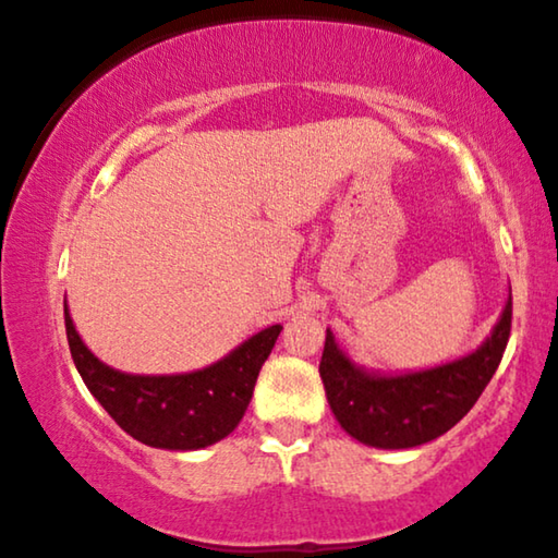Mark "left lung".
Segmentation results:
<instances>
[{
  "instance_id": "8db88e82",
  "label": "left lung",
  "mask_w": 558,
  "mask_h": 558,
  "mask_svg": "<svg viewBox=\"0 0 558 558\" xmlns=\"http://www.w3.org/2000/svg\"><path fill=\"white\" fill-rule=\"evenodd\" d=\"M512 299L493 337L477 352L423 369V373L380 377L354 367L326 331L322 373L326 398L341 428L356 441L377 449H411L439 439L470 413L493 380L510 339Z\"/></svg>"
}]
</instances>
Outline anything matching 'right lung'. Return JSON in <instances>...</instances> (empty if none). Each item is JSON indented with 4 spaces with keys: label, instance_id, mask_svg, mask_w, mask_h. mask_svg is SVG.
<instances>
[{
    "label": "right lung",
    "instance_id": "right-lung-1",
    "mask_svg": "<svg viewBox=\"0 0 558 558\" xmlns=\"http://www.w3.org/2000/svg\"><path fill=\"white\" fill-rule=\"evenodd\" d=\"M283 326L255 333L217 365L189 375H128L96 360L65 308L73 365L117 426L155 449H204L232 434Z\"/></svg>",
    "mask_w": 558,
    "mask_h": 558
}]
</instances>
